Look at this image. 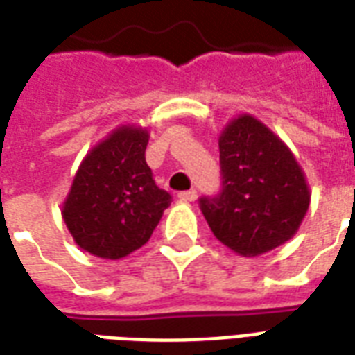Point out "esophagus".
Wrapping results in <instances>:
<instances>
[{
	"mask_svg": "<svg viewBox=\"0 0 355 355\" xmlns=\"http://www.w3.org/2000/svg\"><path fill=\"white\" fill-rule=\"evenodd\" d=\"M178 198L182 199V201H196V198H198V191L193 190V188H191V190L180 191V193H178Z\"/></svg>",
	"mask_w": 355,
	"mask_h": 355,
	"instance_id": "esophagus-1",
	"label": "esophagus"
}]
</instances>
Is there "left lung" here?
Segmentation results:
<instances>
[{
    "mask_svg": "<svg viewBox=\"0 0 355 355\" xmlns=\"http://www.w3.org/2000/svg\"><path fill=\"white\" fill-rule=\"evenodd\" d=\"M218 146L222 190L199 199L214 237L244 258L290 241L311 203L290 148L250 114L231 120Z\"/></svg>",
    "mask_w": 355,
    "mask_h": 355,
    "instance_id": "left-lung-1",
    "label": "left lung"
}]
</instances>
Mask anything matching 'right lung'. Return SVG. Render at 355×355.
I'll return each mask as SVG.
<instances>
[{"label": "right lung", "instance_id": "1", "mask_svg": "<svg viewBox=\"0 0 355 355\" xmlns=\"http://www.w3.org/2000/svg\"><path fill=\"white\" fill-rule=\"evenodd\" d=\"M148 137L143 128H118L86 154L73 178L62 214L92 256L120 259L141 248L171 205L144 159Z\"/></svg>", "mask_w": 355, "mask_h": 355}]
</instances>
